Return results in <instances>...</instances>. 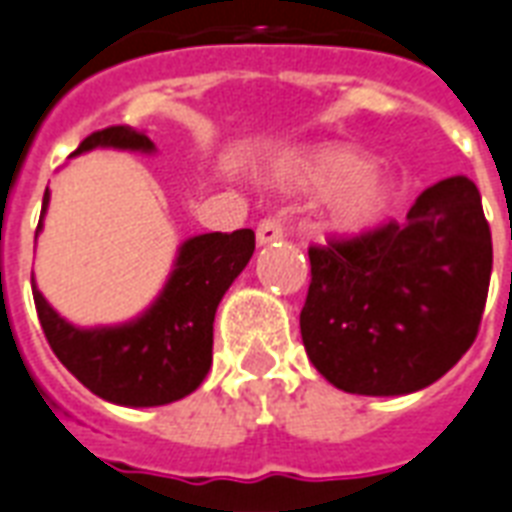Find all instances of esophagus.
<instances>
[{"mask_svg": "<svg viewBox=\"0 0 512 512\" xmlns=\"http://www.w3.org/2000/svg\"><path fill=\"white\" fill-rule=\"evenodd\" d=\"M283 237V226H280L278 218H264L256 229V242L259 245H270V242H278Z\"/></svg>", "mask_w": 512, "mask_h": 512, "instance_id": "34e87169", "label": "esophagus"}]
</instances>
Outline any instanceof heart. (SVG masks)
I'll use <instances>...</instances> for the list:
<instances>
[{"mask_svg":"<svg viewBox=\"0 0 512 512\" xmlns=\"http://www.w3.org/2000/svg\"><path fill=\"white\" fill-rule=\"evenodd\" d=\"M278 180L307 194H326L318 224L337 237H356L388 215L397 183L372 159L348 142H318L288 153L280 161Z\"/></svg>","mask_w":512,"mask_h":512,"instance_id":"heart-1","label":"heart"}]
</instances>
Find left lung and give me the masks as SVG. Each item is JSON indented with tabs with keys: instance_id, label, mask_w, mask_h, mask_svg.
I'll return each mask as SVG.
<instances>
[{
	"instance_id": "1",
	"label": "left lung",
	"mask_w": 512,
	"mask_h": 512,
	"mask_svg": "<svg viewBox=\"0 0 512 512\" xmlns=\"http://www.w3.org/2000/svg\"><path fill=\"white\" fill-rule=\"evenodd\" d=\"M307 253L313 280L299 315L302 343L340 391L413 394L475 343L491 280V229L470 178L421 191L405 224Z\"/></svg>"
}]
</instances>
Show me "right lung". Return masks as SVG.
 Returning <instances> with one entry per match:
<instances>
[{"label": "right lung", "instance_id": "right-lung-1", "mask_svg": "<svg viewBox=\"0 0 512 512\" xmlns=\"http://www.w3.org/2000/svg\"><path fill=\"white\" fill-rule=\"evenodd\" d=\"M94 148L156 153L151 137L132 126L94 132L72 156ZM48 202L51 191L45 188L37 234L42 232ZM253 248L256 237L251 229L188 237L180 242L159 297L132 321L110 326H75L67 321L48 305L32 275L42 332L61 364L96 397L121 407L178 402L197 391L210 372L215 310L251 261Z\"/></svg>", "mask_w": 512, "mask_h": 512}]
</instances>
